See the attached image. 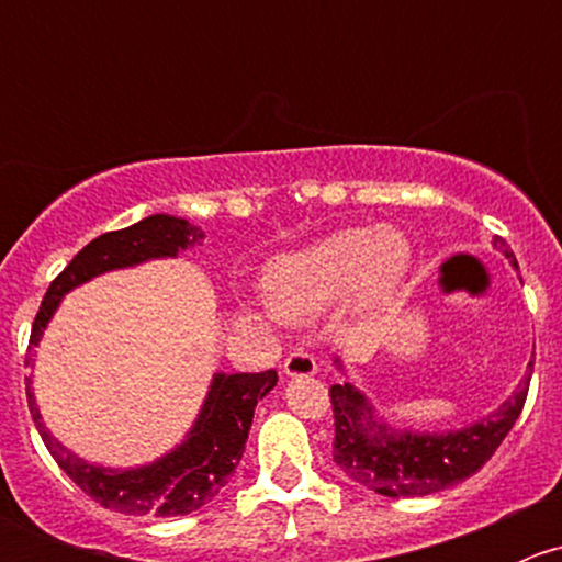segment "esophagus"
<instances>
[{
  "instance_id": "34e87169",
  "label": "esophagus",
  "mask_w": 562,
  "mask_h": 562,
  "mask_svg": "<svg viewBox=\"0 0 562 562\" xmlns=\"http://www.w3.org/2000/svg\"><path fill=\"white\" fill-rule=\"evenodd\" d=\"M317 372V361L307 350H293L285 361H282V375L288 378H310Z\"/></svg>"
}]
</instances>
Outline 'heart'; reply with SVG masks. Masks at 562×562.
<instances>
[{
    "instance_id": "b5f03b06",
    "label": "heart",
    "mask_w": 562,
    "mask_h": 562,
    "mask_svg": "<svg viewBox=\"0 0 562 562\" xmlns=\"http://www.w3.org/2000/svg\"><path fill=\"white\" fill-rule=\"evenodd\" d=\"M411 263L413 247L402 231L342 228L271 260L263 296L285 321H307L345 296L359 307H375L405 282Z\"/></svg>"
}]
</instances>
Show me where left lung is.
Masks as SVG:
<instances>
[{
	"label": "left lung",
	"instance_id": "8db88e82",
	"mask_svg": "<svg viewBox=\"0 0 562 562\" xmlns=\"http://www.w3.org/2000/svg\"><path fill=\"white\" fill-rule=\"evenodd\" d=\"M492 245L517 266L506 239L495 236ZM334 361L342 367L339 359ZM527 367L532 372V361ZM530 372L495 413L443 435L391 429L353 383H337L328 391L334 407V462L350 481L386 497H424L449 490L484 468L512 432L525 407Z\"/></svg>",
	"mask_w": 562,
	"mask_h": 562
}]
</instances>
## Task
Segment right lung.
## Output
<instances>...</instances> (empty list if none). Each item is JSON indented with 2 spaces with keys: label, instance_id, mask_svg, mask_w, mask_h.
I'll return each mask as SVG.
<instances>
[{
  "label": "right lung",
  "instance_id": "1",
  "mask_svg": "<svg viewBox=\"0 0 562 562\" xmlns=\"http://www.w3.org/2000/svg\"><path fill=\"white\" fill-rule=\"evenodd\" d=\"M201 239L203 231L198 225L171 214H151L130 228L108 231L92 239L50 282L32 323L30 350L40 342L50 315L56 313L67 291L103 271L138 266L151 258H176L181 249L201 245ZM274 386V370L236 372V375L217 372L187 438L166 457L130 470L100 468L67 451L43 424L32 394V378H26V396L45 449L92 501L111 512L133 514V517H184L206 506L228 484L231 473L245 454L255 405Z\"/></svg>",
  "mask_w": 562,
  "mask_h": 562
}]
</instances>
